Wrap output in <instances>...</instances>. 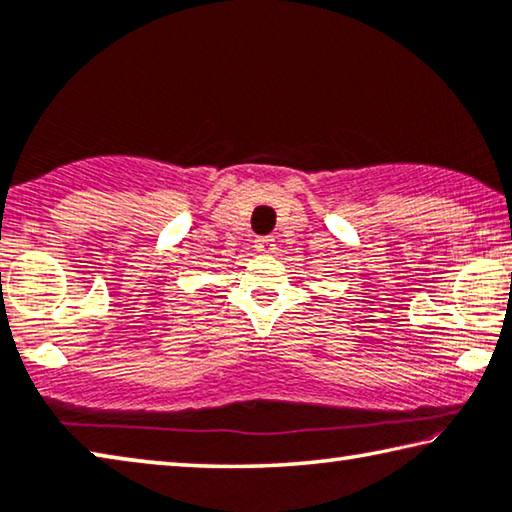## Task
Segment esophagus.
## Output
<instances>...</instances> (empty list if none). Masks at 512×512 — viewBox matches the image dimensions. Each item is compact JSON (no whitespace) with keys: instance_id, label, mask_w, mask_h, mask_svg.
<instances>
[{"instance_id":"34e87169","label":"esophagus","mask_w":512,"mask_h":512,"mask_svg":"<svg viewBox=\"0 0 512 512\" xmlns=\"http://www.w3.org/2000/svg\"><path fill=\"white\" fill-rule=\"evenodd\" d=\"M255 248L264 255H273L275 253V241H273V237H262V239L255 241Z\"/></svg>"}]
</instances>
